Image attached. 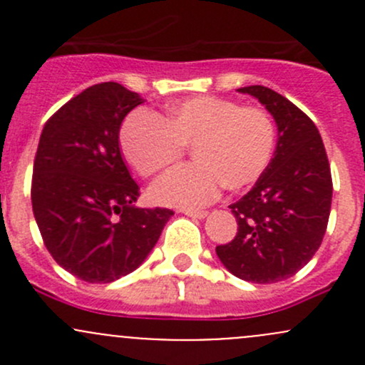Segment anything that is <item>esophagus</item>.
<instances>
[{"label": "esophagus", "instance_id": "1", "mask_svg": "<svg viewBox=\"0 0 365 365\" xmlns=\"http://www.w3.org/2000/svg\"><path fill=\"white\" fill-rule=\"evenodd\" d=\"M187 217H192V219H205L208 215L206 210H182Z\"/></svg>", "mask_w": 365, "mask_h": 365}]
</instances>
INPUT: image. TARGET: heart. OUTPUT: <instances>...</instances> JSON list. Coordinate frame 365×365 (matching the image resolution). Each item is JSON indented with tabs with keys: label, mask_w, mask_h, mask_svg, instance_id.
<instances>
[{
	"label": "heart",
	"mask_w": 365,
	"mask_h": 365,
	"mask_svg": "<svg viewBox=\"0 0 365 365\" xmlns=\"http://www.w3.org/2000/svg\"><path fill=\"white\" fill-rule=\"evenodd\" d=\"M120 146L145 178L171 168L190 146L196 162L169 171L150 194L160 205L194 208L220 187L238 192L259 180L274 155L275 125L264 109L200 95L173 102L160 116L145 109L128 114Z\"/></svg>",
	"instance_id": "heart-1"
}]
</instances>
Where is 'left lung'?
Wrapping results in <instances>:
<instances>
[{
  "label": "left lung",
  "instance_id": "1",
  "mask_svg": "<svg viewBox=\"0 0 365 365\" xmlns=\"http://www.w3.org/2000/svg\"><path fill=\"white\" fill-rule=\"evenodd\" d=\"M277 123L274 159L256 185L230 205L237 237L215 252L244 281L272 284L295 275L322 245L332 205V175L314 121L267 86H245Z\"/></svg>",
  "mask_w": 365,
  "mask_h": 365
}]
</instances>
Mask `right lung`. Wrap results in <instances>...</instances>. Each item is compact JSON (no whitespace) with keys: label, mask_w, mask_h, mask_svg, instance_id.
Instances as JSON below:
<instances>
[{"label":"right lung","mask_w":365,"mask_h":365,"mask_svg":"<svg viewBox=\"0 0 365 365\" xmlns=\"http://www.w3.org/2000/svg\"><path fill=\"white\" fill-rule=\"evenodd\" d=\"M143 98L101 83L47 120L33 164L31 205L47 251L86 282L134 272L155 247L173 210L138 208V183L120 152L123 118Z\"/></svg>","instance_id":"add662e5"}]
</instances>
